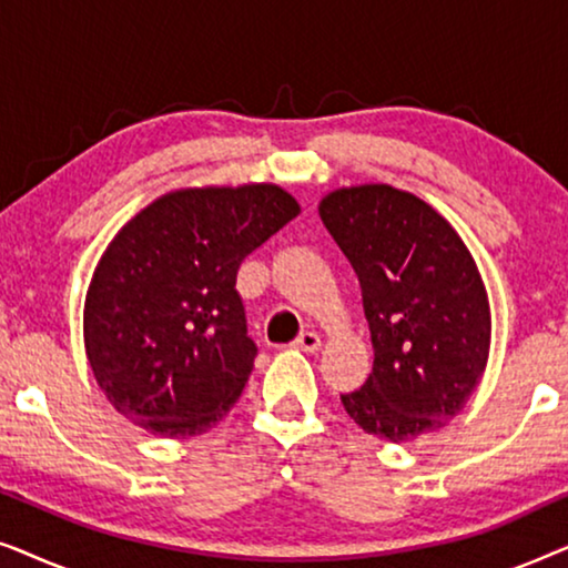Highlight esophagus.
<instances>
[{"mask_svg":"<svg viewBox=\"0 0 568 568\" xmlns=\"http://www.w3.org/2000/svg\"><path fill=\"white\" fill-rule=\"evenodd\" d=\"M292 346H294V348H300V352L313 354V352H317V348L323 346V341H321V336H317V333L307 331V333H302V336H300L297 341H294Z\"/></svg>","mask_w":568,"mask_h":568,"instance_id":"1","label":"esophagus"}]
</instances>
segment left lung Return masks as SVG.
<instances>
[{"label":"left lung","mask_w":568,"mask_h":568,"mask_svg":"<svg viewBox=\"0 0 568 568\" xmlns=\"http://www.w3.org/2000/svg\"><path fill=\"white\" fill-rule=\"evenodd\" d=\"M321 220L362 284L375 364L341 395L372 437L410 442L460 414L486 372L491 307L468 245L437 209L387 183L321 199Z\"/></svg>","instance_id":"8db88e82"}]
</instances>
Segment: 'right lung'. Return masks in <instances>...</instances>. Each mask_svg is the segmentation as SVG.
<instances>
[{
  "instance_id": "add662e5",
  "label": "right lung",
  "mask_w": 568,
  "mask_h": 568,
  "mask_svg": "<svg viewBox=\"0 0 568 568\" xmlns=\"http://www.w3.org/2000/svg\"><path fill=\"white\" fill-rule=\"evenodd\" d=\"M297 214L276 183L201 185L162 193L115 232L82 331L95 383L123 418L189 439L235 406L258 354L237 268Z\"/></svg>"
}]
</instances>
